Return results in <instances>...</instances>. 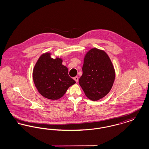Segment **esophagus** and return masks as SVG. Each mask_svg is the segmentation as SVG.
Wrapping results in <instances>:
<instances>
[{
  "instance_id": "1",
  "label": "esophagus",
  "mask_w": 149,
  "mask_h": 149,
  "mask_svg": "<svg viewBox=\"0 0 149 149\" xmlns=\"http://www.w3.org/2000/svg\"><path fill=\"white\" fill-rule=\"evenodd\" d=\"M74 80H75V81H76V83H78V79H78V77H74Z\"/></svg>"
}]
</instances>
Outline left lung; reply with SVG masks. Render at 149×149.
<instances>
[{
    "mask_svg": "<svg viewBox=\"0 0 149 149\" xmlns=\"http://www.w3.org/2000/svg\"><path fill=\"white\" fill-rule=\"evenodd\" d=\"M82 70L79 83L89 99L98 100L109 92L115 71L106 52L95 48L91 49L85 55Z\"/></svg>",
    "mask_w": 149,
    "mask_h": 149,
    "instance_id": "left-lung-1",
    "label": "left lung"
}]
</instances>
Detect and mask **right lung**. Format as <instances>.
<instances>
[{
  "instance_id": "add662e5",
  "label": "right lung",
  "mask_w": 149,
  "mask_h": 149,
  "mask_svg": "<svg viewBox=\"0 0 149 149\" xmlns=\"http://www.w3.org/2000/svg\"><path fill=\"white\" fill-rule=\"evenodd\" d=\"M50 55V53H45L40 57L33 69V79L43 97L56 100L61 98L75 81L69 76L68 69L62 64V59H54Z\"/></svg>"
}]
</instances>
